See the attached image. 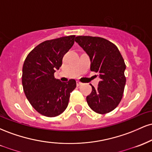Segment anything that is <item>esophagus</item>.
Wrapping results in <instances>:
<instances>
[{
	"label": "esophagus",
	"mask_w": 152,
	"mask_h": 152,
	"mask_svg": "<svg viewBox=\"0 0 152 152\" xmlns=\"http://www.w3.org/2000/svg\"><path fill=\"white\" fill-rule=\"evenodd\" d=\"M82 84V83L81 82H80V81H76V85H77L78 86H81V85Z\"/></svg>",
	"instance_id": "1"
}]
</instances>
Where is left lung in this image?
Wrapping results in <instances>:
<instances>
[{
	"label": "left lung",
	"instance_id": "8db88e82",
	"mask_svg": "<svg viewBox=\"0 0 152 152\" xmlns=\"http://www.w3.org/2000/svg\"><path fill=\"white\" fill-rule=\"evenodd\" d=\"M75 41L89 56L91 71L101 79L96 89L91 85V93L86 96L88 105L98 114L113 111L121 102L126 84V65L121 54L105 38L79 36Z\"/></svg>",
	"mask_w": 152,
	"mask_h": 152
}]
</instances>
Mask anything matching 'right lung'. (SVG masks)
I'll return each instance as SVG.
<instances>
[{
    "label": "right lung",
    "mask_w": 152,
    "mask_h": 152,
    "mask_svg": "<svg viewBox=\"0 0 152 152\" xmlns=\"http://www.w3.org/2000/svg\"><path fill=\"white\" fill-rule=\"evenodd\" d=\"M75 36L43 41L35 47L23 66L22 84L28 102L39 114L54 117L69 104L71 92L76 87L74 79L61 82L54 77L62 65L64 56L74 43Z\"/></svg>",
    "instance_id": "obj_1"
}]
</instances>
